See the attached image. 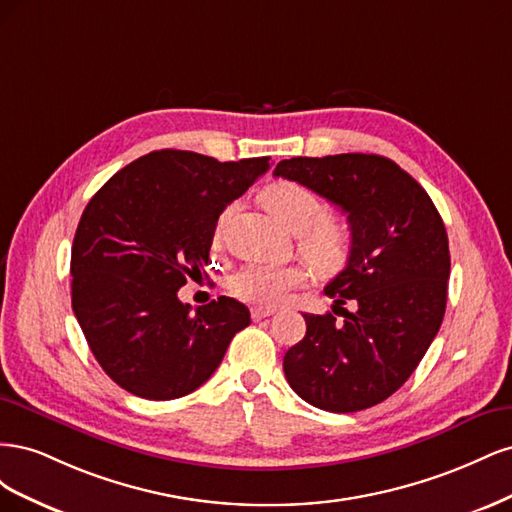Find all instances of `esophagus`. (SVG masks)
<instances>
[{"label":"esophagus","mask_w":512,"mask_h":512,"mask_svg":"<svg viewBox=\"0 0 512 512\" xmlns=\"http://www.w3.org/2000/svg\"><path fill=\"white\" fill-rule=\"evenodd\" d=\"M273 314H275L273 307H260V305L252 307V320H262V318L273 316Z\"/></svg>","instance_id":"obj_1"}]
</instances>
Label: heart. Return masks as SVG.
Here are the masks:
<instances>
[{
  "label": "heart",
  "mask_w": 512,
  "mask_h": 512,
  "mask_svg": "<svg viewBox=\"0 0 512 512\" xmlns=\"http://www.w3.org/2000/svg\"><path fill=\"white\" fill-rule=\"evenodd\" d=\"M260 198L288 230L299 232V250L312 265L335 269L348 258L352 241L348 222L342 215H324L318 196L305 185L294 181L273 183ZM222 224L224 220L218 226V237ZM303 277V269L297 265L252 262L232 275L230 290L247 303L277 305L303 282Z\"/></svg>",
  "instance_id": "1"
}]
</instances>
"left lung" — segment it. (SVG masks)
Returning <instances> with one entry per match:
<instances>
[{
    "label": "left lung",
    "instance_id": "obj_1",
    "mask_svg": "<svg viewBox=\"0 0 512 512\" xmlns=\"http://www.w3.org/2000/svg\"><path fill=\"white\" fill-rule=\"evenodd\" d=\"M275 177L297 181L348 215L346 269L324 288L331 312L303 314L307 331L284 356L292 391L327 412H359L404 384L438 335L451 254L429 194L393 160L376 153L290 158ZM337 314V312H335Z\"/></svg>",
    "mask_w": 512,
    "mask_h": 512
}]
</instances>
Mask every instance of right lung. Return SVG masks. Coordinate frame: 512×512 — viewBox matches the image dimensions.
Masks as SVG:
<instances>
[{"label":"right lung","mask_w":512,"mask_h":512,"mask_svg":"<svg viewBox=\"0 0 512 512\" xmlns=\"http://www.w3.org/2000/svg\"><path fill=\"white\" fill-rule=\"evenodd\" d=\"M269 158L218 162L162 149L121 168L85 207L72 243V309L108 378L143 399L205 384L250 309L220 297L196 312L177 292L209 265L220 213Z\"/></svg>","instance_id":"right-lung-1"}]
</instances>
